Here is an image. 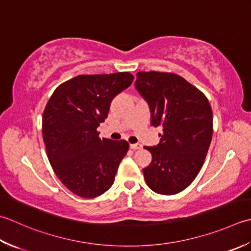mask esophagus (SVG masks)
<instances>
[{"mask_svg": "<svg viewBox=\"0 0 251 251\" xmlns=\"http://www.w3.org/2000/svg\"><path fill=\"white\" fill-rule=\"evenodd\" d=\"M142 146L140 144H132L130 145V149L132 150H138V149H141Z\"/></svg>", "mask_w": 251, "mask_h": 251, "instance_id": "1", "label": "esophagus"}]
</instances>
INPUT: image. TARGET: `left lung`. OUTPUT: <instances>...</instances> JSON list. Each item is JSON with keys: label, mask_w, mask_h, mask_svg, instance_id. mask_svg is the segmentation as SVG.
Returning a JSON list of instances; mask_svg holds the SVG:
<instances>
[{"label": "left lung", "mask_w": 251, "mask_h": 251, "mask_svg": "<svg viewBox=\"0 0 251 251\" xmlns=\"http://www.w3.org/2000/svg\"><path fill=\"white\" fill-rule=\"evenodd\" d=\"M135 86L149 103L151 125L163 130L158 146L145 147L152 155L142 169L146 183L156 194H178L193 183L208 153L213 134L209 100L174 73L138 72Z\"/></svg>", "instance_id": "obj_1"}]
</instances>
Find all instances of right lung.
Listing matches in <instances>:
<instances>
[{
	"label": "right lung",
	"mask_w": 251,
	"mask_h": 251,
	"mask_svg": "<svg viewBox=\"0 0 251 251\" xmlns=\"http://www.w3.org/2000/svg\"><path fill=\"white\" fill-rule=\"evenodd\" d=\"M128 72L79 75L61 83L42 116V136L54 173L66 188L82 198H96L109 189L123 158L126 140L101 139L113 98L128 88Z\"/></svg>",
	"instance_id": "right-lung-1"
}]
</instances>
